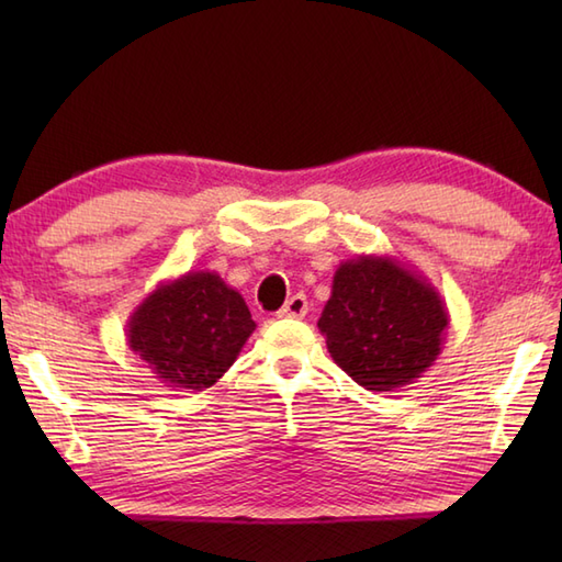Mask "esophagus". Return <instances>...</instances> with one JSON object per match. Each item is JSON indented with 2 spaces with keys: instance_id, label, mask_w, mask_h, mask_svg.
<instances>
[{
  "instance_id": "1",
  "label": "esophagus",
  "mask_w": 562,
  "mask_h": 562,
  "mask_svg": "<svg viewBox=\"0 0 562 562\" xmlns=\"http://www.w3.org/2000/svg\"><path fill=\"white\" fill-rule=\"evenodd\" d=\"M306 312H308L306 296H304V294H294V296H290L288 304H284V306L280 308L278 316H280V318H304Z\"/></svg>"
}]
</instances>
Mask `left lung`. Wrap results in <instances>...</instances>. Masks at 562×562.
I'll list each match as a JSON object with an SVG mask.
<instances>
[{"label": "left lung", "instance_id": "left-lung-1", "mask_svg": "<svg viewBox=\"0 0 562 562\" xmlns=\"http://www.w3.org/2000/svg\"><path fill=\"white\" fill-rule=\"evenodd\" d=\"M449 312L441 294L408 262L357 256L333 274L318 318L333 360L367 391L413 384L445 348Z\"/></svg>", "mask_w": 562, "mask_h": 562}]
</instances>
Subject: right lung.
Listing matches in <instances>:
<instances>
[{
    "mask_svg": "<svg viewBox=\"0 0 562 562\" xmlns=\"http://www.w3.org/2000/svg\"><path fill=\"white\" fill-rule=\"evenodd\" d=\"M256 321L217 272L188 270L157 284L130 314V350L173 391H205L234 364Z\"/></svg>",
    "mask_w": 562,
    "mask_h": 562,
    "instance_id": "1",
    "label": "right lung"
}]
</instances>
